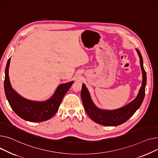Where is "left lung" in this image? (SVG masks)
<instances>
[{
	"label": "left lung",
	"mask_w": 158,
	"mask_h": 158,
	"mask_svg": "<svg viewBox=\"0 0 158 158\" xmlns=\"http://www.w3.org/2000/svg\"><path fill=\"white\" fill-rule=\"evenodd\" d=\"M140 57V67L142 71V86L136 98L127 105L113 110H102L98 108L92 101L90 95L84 83L82 84L81 98L85 110L89 117L95 123L106 126H116L122 124L133 116L136 111L140 108L145 97V89L147 82L146 72L143 66L142 55L136 49Z\"/></svg>",
	"instance_id": "left-lung-1"
}]
</instances>
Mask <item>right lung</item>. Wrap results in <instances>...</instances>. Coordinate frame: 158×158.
<instances>
[{
	"label": "right lung",
	"instance_id": "right-lung-1",
	"mask_svg": "<svg viewBox=\"0 0 158 158\" xmlns=\"http://www.w3.org/2000/svg\"><path fill=\"white\" fill-rule=\"evenodd\" d=\"M11 58L7 60L5 69L4 90L7 99L14 112L27 121L38 123L51 118L59 110L61 101L74 81L59 85L53 96L44 101H35L25 99L12 88L9 78Z\"/></svg>",
	"mask_w": 158,
	"mask_h": 158
}]
</instances>
